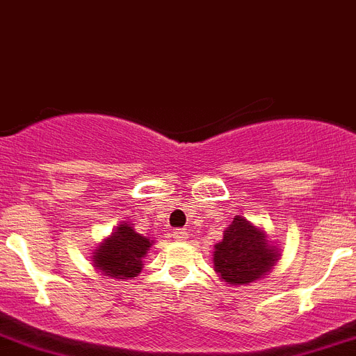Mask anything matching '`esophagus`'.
<instances>
[{
    "mask_svg": "<svg viewBox=\"0 0 356 356\" xmlns=\"http://www.w3.org/2000/svg\"><path fill=\"white\" fill-rule=\"evenodd\" d=\"M188 236H190V234H188V230L186 229H175L174 230V238L177 239V241H184V239H188Z\"/></svg>",
    "mask_w": 356,
    "mask_h": 356,
    "instance_id": "34e87169",
    "label": "esophagus"
}]
</instances>
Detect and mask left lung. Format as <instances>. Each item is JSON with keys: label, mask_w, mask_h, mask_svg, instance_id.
Instances as JSON below:
<instances>
[{"label": "left lung", "mask_w": 356, "mask_h": 356, "mask_svg": "<svg viewBox=\"0 0 356 356\" xmlns=\"http://www.w3.org/2000/svg\"><path fill=\"white\" fill-rule=\"evenodd\" d=\"M278 257V248L270 245L261 229L236 216L223 230L222 241L214 245V271L227 284L245 286L270 273Z\"/></svg>", "instance_id": "obj_1"}]
</instances>
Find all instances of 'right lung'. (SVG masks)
<instances>
[{
    "instance_id": "right-lung-1",
    "label": "right lung",
    "mask_w": 356,
    "mask_h": 356,
    "mask_svg": "<svg viewBox=\"0 0 356 356\" xmlns=\"http://www.w3.org/2000/svg\"><path fill=\"white\" fill-rule=\"evenodd\" d=\"M152 245V239L134 232L131 223H120L94 252L95 270L111 278H133L142 271V259Z\"/></svg>"
}]
</instances>
